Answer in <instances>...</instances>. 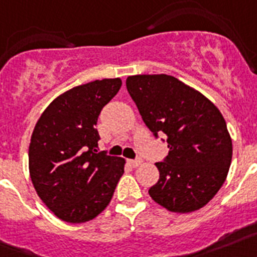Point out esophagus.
Masks as SVG:
<instances>
[{"instance_id":"esophagus-1","label":"esophagus","mask_w":257,"mask_h":257,"mask_svg":"<svg viewBox=\"0 0 257 257\" xmlns=\"http://www.w3.org/2000/svg\"><path fill=\"white\" fill-rule=\"evenodd\" d=\"M128 163H130V166H133V167H138V166L142 163V160H128Z\"/></svg>"}]
</instances>
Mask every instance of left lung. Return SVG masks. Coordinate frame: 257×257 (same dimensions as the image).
<instances>
[{
    "label": "left lung",
    "mask_w": 257,
    "mask_h": 257,
    "mask_svg": "<svg viewBox=\"0 0 257 257\" xmlns=\"http://www.w3.org/2000/svg\"><path fill=\"white\" fill-rule=\"evenodd\" d=\"M127 91L156 138L165 134L169 156L157 162L160 180L149 189L171 212L197 211L215 197L233 154L225 119L205 95L167 74H138Z\"/></svg>",
    "instance_id": "left-lung-1"
}]
</instances>
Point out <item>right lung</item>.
Segmentation results:
<instances>
[{
	"instance_id": "add662e5",
	"label": "right lung",
	"mask_w": 257,
	"mask_h": 257,
	"mask_svg": "<svg viewBox=\"0 0 257 257\" xmlns=\"http://www.w3.org/2000/svg\"><path fill=\"white\" fill-rule=\"evenodd\" d=\"M122 86L96 79L59 95L41 114L29 144V175L38 197L63 221L96 217L112 199L124 160L97 152L95 128L104 105Z\"/></svg>"
}]
</instances>
